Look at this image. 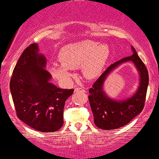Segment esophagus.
<instances>
[{"label": "esophagus", "instance_id": "34e87169", "mask_svg": "<svg viewBox=\"0 0 159 159\" xmlns=\"http://www.w3.org/2000/svg\"><path fill=\"white\" fill-rule=\"evenodd\" d=\"M75 92H84V89H82V88L77 87L75 89Z\"/></svg>", "mask_w": 159, "mask_h": 159}]
</instances>
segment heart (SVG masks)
Masks as SVG:
<instances>
[{
    "label": "heart",
    "mask_w": 159,
    "mask_h": 159,
    "mask_svg": "<svg viewBox=\"0 0 159 159\" xmlns=\"http://www.w3.org/2000/svg\"><path fill=\"white\" fill-rule=\"evenodd\" d=\"M109 55L107 44L89 39L78 41L63 47L57 55L61 65L53 64L49 70L53 76L65 83L70 81V70L79 67L85 78H94L101 73Z\"/></svg>",
    "instance_id": "obj_1"
}]
</instances>
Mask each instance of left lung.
<instances>
[{
    "label": "left lung",
    "mask_w": 159,
    "mask_h": 159,
    "mask_svg": "<svg viewBox=\"0 0 159 159\" xmlns=\"http://www.w3.org/2000/svg\"><path fill=\"white\" fill-rule=\"evenodd\" d=\"M133 54L111 64L89 89V103L94 116V123L102 130H112L125 126L142 111L148 85V72L145 65L131 47ZM132 62L139 73L137 91L130 97L116 100L110 98L103 90L106 78L116 68Z\"/></svg>",
    "instance_id": "1"
}]
</instances>
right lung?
I'll use <instances>...</instances> for the list:
<instances>
[{
  "instance_id": "right-lung-1",
  "label": "right lung",
  "mask_w": 159,
  "mask_h": 159,
  "mask_svg": "<svg viewBox=\"0 0 159 159\" xmlns=\"http://www.w3.org/2000/svg\"><path fill=\"white\" fill-rule=\"evenodd\" d=\"M47 59L32 43L21 53L10 81L17 116L22 122L42 133L54 132L64 124L65 102L74 89H62L50 82Z\"/></svg>"
}]
</instances>
